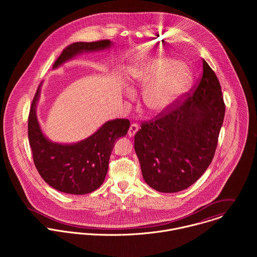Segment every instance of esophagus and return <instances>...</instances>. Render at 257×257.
I'll return each instance as SVG.
<instances>
[{
  "label": "esophagus",
  "instance_id": "34e87169",
  "mask_svg": "<svg viewBox=\"0 0 257 257\" xmlns=\"http://www.w3.org/2000/svg\"><path fill=\"white\" fill-rule=\"evenodd\" d=\"M138 131H139V125H138L137 123L131 124V126H130V128H128V132H127L128 137H130V138L135 137V135L138 133Z\"/></svg>",
  "mask_w": 257,
  "mask_h": 257
}]
</instances>
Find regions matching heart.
Segmentation results:
<instances>
[{"label": "heart", "instance_id": "1", "mask_svg": "<svg viewBox=\"0 0 257 257\" xmlns=\"http://www.w3.org/2000/svg\"><path fill=\"white\" fill-rule=\"evenodd\" d=\"M132 89H142L144 108L150 115H161L171 110L191 85V74L182 63L163 54L145 55L128 73ZM134 99L132 91L126 92Z\"/></svg>", "mask_w": 257, "mask_h": 257}]
</instances>
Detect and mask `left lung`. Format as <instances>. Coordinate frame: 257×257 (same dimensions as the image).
Listing matches in <instances>:
<instances>
[{"instance_id": "8db88e82", "label": "left lung", "mask_w": 257, "mask_h": 257, "mask_svg": "<svg viewBox=\"0 0 257 257\" xmlns=\"http://www.w3.org/2000/svg\"><path fill=\"white\" fill-rule=\"evenodd\" d=\"M220 82L203 59V75L174 110L142 124L135 150L143 177L161 193H176L195 183L211 164L224 117Z\"/></svg>"}]
</instances>
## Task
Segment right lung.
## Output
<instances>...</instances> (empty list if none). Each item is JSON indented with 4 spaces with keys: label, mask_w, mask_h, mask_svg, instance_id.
Listing matches in <instances>:
<instances>
[{
    "label": "right lung",
    "mask_w": 257,
    "mask_h": 257,
    "mask_svg": "<svg viewBox=\"0 0 257 257\" xmlns=\"http://www.w3.org/2000/svg\"><path fill=\"white\" fill-rule=\"evenodd\" d=\"M110 40L75 42L67 46L56 59L52 69L86 52L107 50ZM42 82L37 88L29 115V141L34 162L42 179L57 191L85 195L98 189L106 178L110 153L115 141L126 136L130 120L116 118L102 124L92 136L74 144L50 141L42 132L37 107Z\"/></svg>",
    "instance_id": "add662e5"
}]
</instances>
